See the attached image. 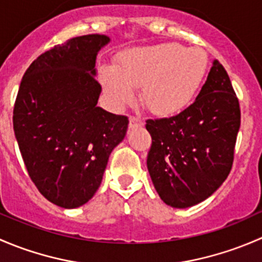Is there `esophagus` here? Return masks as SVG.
Listing matches in <instances>:
<instances>
[{
  "label": "esophagus",
  "instance_id": "esophagus-1",
  "mask_svg": "<svg viewBox=\"0 0 262 262\" xmlns=\"http://www.w3.org/2000/svg\"><path fill=\"white\" fill-rule=\"evenodd\" d=\"M139 126H143V120L138 116H130L129 118V128H139Z\"/></svg>",
  "mask_w": 262,
  "mask_h": 262
}]
</instances>
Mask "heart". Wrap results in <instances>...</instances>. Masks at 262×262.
Here are the masks:
<instances>
[{
  "label": "heart",
  "mask_w": 262,
  "mask_h": 262,
  "mask_svg": "<svg viewBox=\"0 0 262 262\" xmlns=\"http://www.w3.org/2000/svg\"><path fill=\"white\" fill-rule=\"evenodd\" d=\"M208 70V57L200 48L162 43L124 50L115 67H101L99 78L115 106L133 100V87H141L142 104L152 114L175 115L191 102Z\"/></svg>",
  "instance_id": "b5f03b06"
}]
</instances>
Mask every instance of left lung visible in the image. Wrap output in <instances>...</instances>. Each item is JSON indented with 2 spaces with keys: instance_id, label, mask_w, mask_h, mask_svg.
Returning a JSON list of instances; mask_svg holds the SVG:
<instances>
[{
  "instance_id": "1",
  "label": "left lung",
  "mask_w": 262,
  "mask_h": 262,
  "mask_svg": "<svg viewBox=\"0 0 262 262\" xmlns=\"http://www.w3.org/2000/svg\"><path fill=\"white\" fill-rule=\"evenodd\" d=\"M146 123L152 137L147 167L167 205L198 204L228 178L241 109L228 73L218 60L189 107L171 118L148 119Z\"/></svg>"
}]
</instances>
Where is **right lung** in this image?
Here are the masks:
<instances>
[{
	"label": "right lung",
	"instance_id": "add662e5",
	"mask_svg": "<svg viewBox=\"0 0 262 262\" xmlns=\"http://www.w3.org/2000/svg\"><path fill=\"white\" fill-rule=\"evenodd\" d=\"M110 39L76 36L39 55L26 70L14 105L15 137L31 181L58 207L77 208L101 184L128 116L96 106L97 52Z\"/></svg>",
	"mask_w": 262,
	"mask_h": 262
}]
</instances>
